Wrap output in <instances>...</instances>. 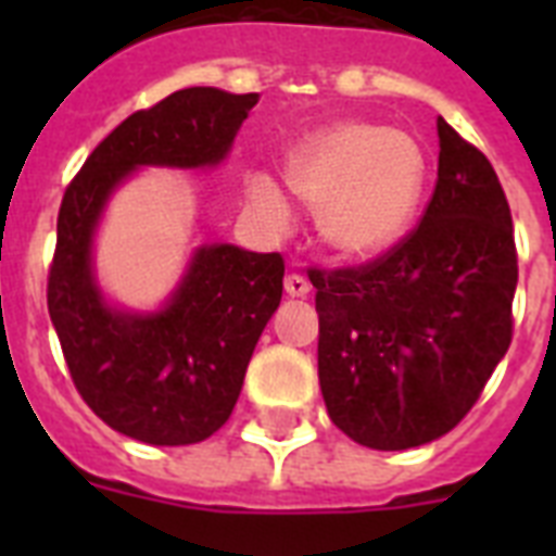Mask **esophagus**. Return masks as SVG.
Segmentation results:
<instances>
[{"label":"esophagus","mask_w":556,"mask_h":556,"mask_svg":"<svg viewBox=\"0 0 556 556\" xmlns=\"http://www.w3.org/2000/svg\"><path fill=\"white\" fill-rule=\"evenodd\" d=\"M286 291L291 296H308L312 294V282L303 274H288L286 277Z\"/></svg>","instance_id":"1"}]
</instances>
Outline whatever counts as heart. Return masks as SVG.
I'll list each match as a JSON object with an SVG mask.
<instances>
[{
	"label": "heart",
	"instance_id": "1",
	"mask_svg": "<svg viewBox=\"0 0 556 556\" xmlns=\"http://www.w3.org/2000/svg\"><path fill=\"white\" fill-rule=\"evenodd\" d=\"M288 181L320 218L323 239L349 260L389 251L409 230L427 185V155L413 135L380 124H340L300 143L288 159ZM253 207L288 222L282 187L265 173L248 181Z\"/></svg>",
	"mask_w": 556,
	"mask_h": 556
}]
</instances>
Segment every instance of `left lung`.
<instances>
[{
  "instance_id": "1",
  "label": "left lung",
  "mask_w": 556,
  "mask_h": 556,
  "mask_svg": "<svg viewBox=\"0 0 556 556\" xmlns=\"http://www.w3.org/2000/svg\"><path fill=\"white\" fill-rule=\"evenodd\" d=\"M439 178L421 222L364 265L312 268L329 418L371 450L450 432L514 338L517 244L493 173L439 117Z\"/></svg>"
}]
</instances>
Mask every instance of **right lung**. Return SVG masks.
<instances>
[{"label": "right lung", "mask_w": 556, "mask_h": 556, "mask_svg": "<svg viewBox=\"0 0 556 556\" xmlns=\"http://www.w3.org/2000/svg\"><path fill=\"white\" fill-rule=\"evenodd\" d=\"M260 94L192 86L138 109L65 187L48 268V314L74 387L98 418L159 447L195 444L230 418L244 371L282 300L286 260L204 244L164 312H112L91 279V230L109 192L143 164L213 167Z\"/></svg>", "instance_id": "1"}]
</instances>
